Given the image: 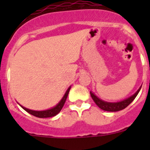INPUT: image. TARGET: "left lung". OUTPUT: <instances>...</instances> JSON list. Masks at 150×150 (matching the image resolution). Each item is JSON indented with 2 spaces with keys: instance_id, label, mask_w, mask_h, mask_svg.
<instances>
[{
  "instance_id": "8db88e82",
  "label": "left lung",
  "mask_w": 150,
  "mask_h": 150,
  "mask_svg": "<svg viewBox=\"0 0 150 150\" xmlns=\"http://www.w3.org/2000/svg\"><path fill=\"white\" fill-rule=\"evenodd\" d=\"M141 86L139 88V89L137 90L133 95H132V96L128 98L125 99V100H121V101L119 102L104 101V100L99 98L98 97H97L92 91H90V95H91V98L93 99L95 103L98 105V107L99 108H100V109L103 110L109 111V112H116V111H120L125 109V107H128V106L134 100L136 96L138 95L139 91H140V88H141Z\"/></svg>"
}]
</instances>
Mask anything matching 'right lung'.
<instances>
[{"instance_id":"obj_1","label":"right lung","mask_w":150,"mask_h":150,"mask_svg":"<svg viewBox=\"0 0 150 150\" xmlns=\"http://www.w3.org/2000/svg\"><path fill=\"white\" fill-rule=\"evenodd\" d=\"M71 87L70 86L67 90L66 91L65 94L64 95L63 98H62V100L55 106V107H52L50 109L48 110H40V111H38V110H30V109H28L26 107H23L22 105H19L23 108L26 112H28V113L30 114L33 115V116H36V117H38V118H49V117H52V116H56L61 110H62V107H63L64 104L65 103L66 101V99L67 98V95H68L69 91H70V89H71Z\"/></svg>"}]
</instances>
